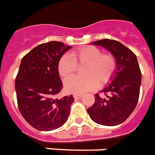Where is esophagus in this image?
Returning <instances> with one entry per match:
<instances>
[{"label": "esophagus", "mask_w": 155, "mask_h": 155, "mask_svg": "<svg viewBox=\"0 0 155 155\" xmlns=\"http://www.w3.org/2000/svg\"><path fill=\"white\" fill-rule=\"evenodd\" d=\"M74 97L75 99H81V98L82 97V95H81V94H74Z\"/></svg>", "instance_id": "obj_1"}]
</instances>
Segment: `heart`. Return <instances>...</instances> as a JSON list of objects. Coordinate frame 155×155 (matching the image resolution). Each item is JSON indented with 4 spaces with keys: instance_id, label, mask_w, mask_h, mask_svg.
Instances as JSON below:
<instances>
[{
    "instance_id": "obj_1",
    "label": "heart",
    "mask_w": 155,
    "mask_h": 155,
    "mask_svg": "<svg viewBox=\"0 0 155 155\" xmlns=\"http://www.w3.org/2000/svg\"><path fill=\"white\" fill-rule=\"evenodd\" d=\"M77 66H85L81 74L84 78L73 77L65 81L66 92L74 94L91 91L99 85L108 83L114 74L116 61L111 54H102L97 47L93 46L81 47L71 54H65L58 63V71L63 79L72 76Z\"/></svg>"
}]
</instances>
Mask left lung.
Instances as JSON below:
<instances>
[{
  "label": "left lung",
  "mask_w": 155,
  "mask_h": 155,
  "mask_svg": "<svg viewBox=\"0 0 155 155\" xmlns=\"http://www.w3.org/2000/svg\"><path fill=\"white\" fill-rule=\"evenodd\" d=\"M112 54L116 68L108 85L101 90L106 97L95 94V102L87 109L92 120L104 126L124 122L135 110L139 101L142 74L135 54L116 40L104 39L92 43Z\"/></svg>",
  "instance_id": "8db88e82"
}]
</instances>
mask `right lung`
I'll return each mask as SVG.
<instances>
[{
	"instance_id": "1",
	"label": "right lung",
	"mask_w": 155,
	"mask_h": 155,
	"mask_svg": "<svg viewBox=\"0 0 155 155\" xmlns=\"http://www.w3.org/2000/svg\"><path fill=\"white\" fill-rule=\"evenodd\" d=\"M71 48L51 41L35 47L21 60L15 81L18 107L25 120L39 131L57 129L68 120L74 97H54L62 88L58 63Z\"/></svg>"
}]
</instances>
